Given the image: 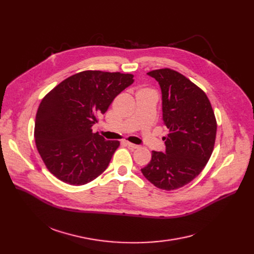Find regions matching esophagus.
<instances>
[{
  "label": "esophagus",
  "instance_id": "obj_1",
  "mask_svg": "<svg viewBox=\"0 0 254 254\" xmlns=\"http://www.w3.org/2000/svg\"><path fill=\"white\" fill-rule=\"evenodd\" d=\"M126 144L128 146V147H130V148H138V147H139V145L132 144V143H130V142H126Z\"/></svg>",
  "mask_w": 254,
  "mask_h": 254
}]
</instances>
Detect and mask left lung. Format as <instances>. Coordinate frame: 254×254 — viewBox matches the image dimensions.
Segmentation results:
<instances>
[{
  "label": "left lung",
  "instance_id": "1",
  "mask_svg": "<svg viewBox=\"0 0 254 254\" xmlns=\"http://www.w3.org/2000/svg\"><path fill=\"white\" fill-rule=\"evenodd\" d=\"M162 91V111L169 134L166 150L152 151L141 169L156 188L173 190L190 183L202 172L214 147L216 119L206 93L182 74L161 69L147 73Z\"/></svg>",
  "mask_w": 254,
  "mask_h": 254
}]
</instances>
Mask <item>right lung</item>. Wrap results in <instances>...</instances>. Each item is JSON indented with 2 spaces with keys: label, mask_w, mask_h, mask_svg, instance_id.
<instances>
[{
  "label": "right lung",
  "mask_w": 254,
  "mask_h": 254,
  "mask_svg": "<svg viewBox=\"0 0 254 254\" xmlns=\"http://www.w3.org/2000/svg\"><path fill=\"white\" fill-rule=\"evenodd\" d=\"M134 82V75L83 71L64 80L45 96L35 122L39 154L51 174L83 185L100 176L118 148L91 127L113 100Z\"/></svg>",
  "instance_id": "add662e5"
}]
</instances>
